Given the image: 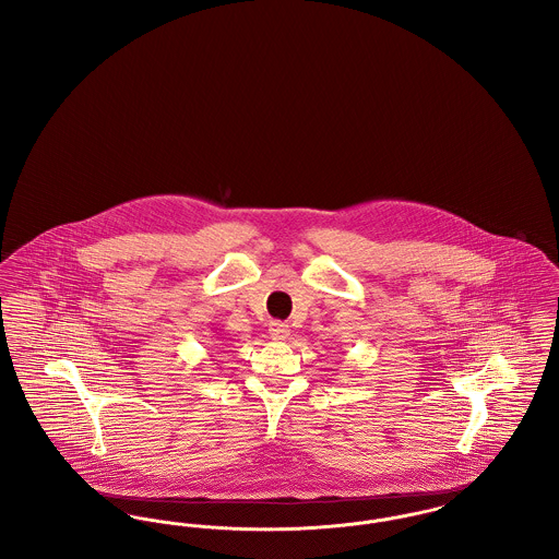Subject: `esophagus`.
Here are the masks:
<instances>
[{"label":"esophagus","instance_id":"obj_1","mask_svg":"<svg viewBox=\"0 0 559 559\" xmlns=\"http://www.w3.org/2000/svg\"><path fill=\"white\" fill-rule=\"evenodd\" d=\"M289 335H292L289 324H285V322H272V324H270V337H272V340L283 342V340H287Z\"/></svg>","mask_w":559,"mask_h":559}]
</instances>
